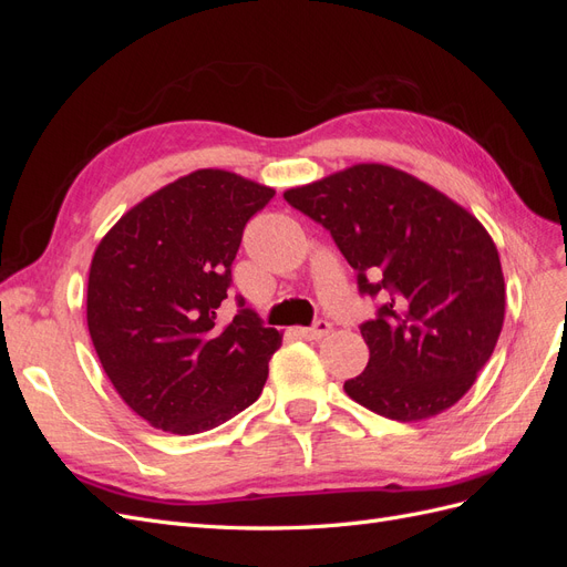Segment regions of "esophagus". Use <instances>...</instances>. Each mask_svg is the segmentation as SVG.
Masks as SVG:
<instances>
[{
  "mask_svg": "<svg viewBox=\"0 0 567 567\" xmlns=\"http://www.w3.org/2000/svg\"><path fill=\"white\" fill-rule=\"evenodd\" d=\"M331 333V323L326 321V319H319V321H315L310 329H300V336L305 338V340H321L323 336H329Z\"/></svg>",
  "mask_w": 567,
  "mask_h": 567,
  "instance_id": "esophagus-1",
  "label": "esophagus"
}]
</instances>
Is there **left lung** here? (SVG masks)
<instances>
[{
	"mask_svg": "<svg viewBox=\"0 0 567 567\" xmlns=\"http://www.w3.org/2000/svg\"><path fill=\"white\" fill-rule=\"evenodd\" d=\"M284 198L331 231L359 293L383 298L359 326L369 364L342 385L350 398L404 423L456 404L504 326V274L487 229L431 184L379 163Z\"/></svg>",
	"mask_w": 567,
	"mask_h": 567,
	"instance_id": "8db88e82",
	"label": "left lung"
}]
</instances>
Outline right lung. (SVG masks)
<instances>
[{
    "label": "right lung",
    "instance_id": "1",
    "mask_svg": "<svg viewBox=\"0 0 567 567\" xmlns=\"http://www.w3.org/2000/svg\"><path fill=\"white\" fill-rule=\"evenodd\" d=\"M274 188L227 169H196L136 203L101 238L87 326L113 388L153 427L205 433L250 406L281 333L238 296L217 317L248 219Z\"/></svg>",
    "mask_w": 567,
    "mask_h": 567
}]
</instances>
